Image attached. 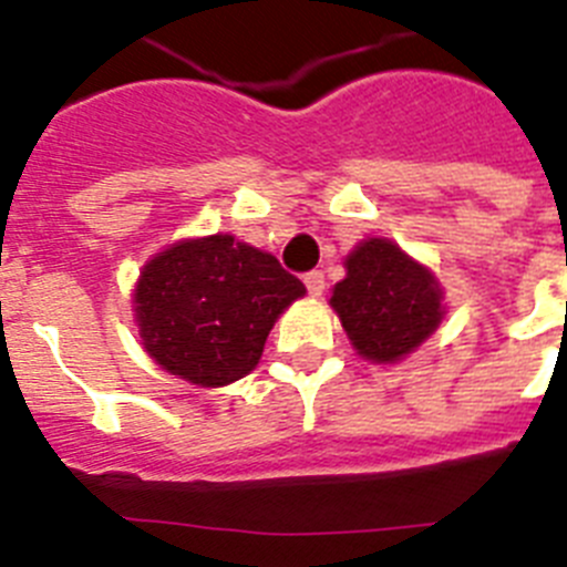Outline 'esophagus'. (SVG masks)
Returning <instances> with one entry per match:
<instances>
[{
    "label": "esophagus",
    "instance_id": "esophagus-1",
    "mask_svg": "<svg viewBox=\"0 0 567 567\" xmlns=\"http://www.w3.org/2000/svg\"><path fill=\"white\" fill-rule=\"evenodd\" d=\"M303 284H307V289L312 298L323 295V289H327V278H323V272H320V269H312V272L303 275Z\"/></svg>",
    "mask_w": 567,
    "mask_h": 567
}]
</instances>
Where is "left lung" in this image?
Masks as SVG:
<instances>
[{
    "mask_svg": "<svg viewBox=\"0 0 567 567\" xmlns=\"http://www.w3.org/2000/svg\"><path fill=\"white\" fill-rule=\"evenodd\" d=\"M332 309L363 360L398 363L443 320V289L423 264L389 238H369L346 258Z\"/></svg>",
    "mask_w": 567,
    "mask_h": 567,
    "instance_id": "8db88e82",
    "label": "left lung"
}]
</instances>
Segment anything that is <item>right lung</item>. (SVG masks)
Instances as JSON below:
<instances>
[{"mask_svg": "<svg viewBox=\"0 0 567 567\" xmlns=\"http://www.w3.org/2000/svg\"><path fill=\"white\" fill-rule=\"evenodd\" d=\"M303 295L275 255L207 235L153 255L133 303L144 352L169 374L218 389L252 372L278 315Z\"/></svg>", "mask_w": 567, "mask_h": 567, "instance_id": "obj_1", "label": "right lung"}]
</instances>
